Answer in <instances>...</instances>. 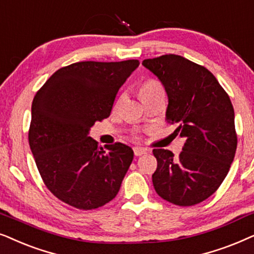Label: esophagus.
I'll return each mask as SVG.
<instances>
[{
    "instance_id": "1",
    "label": "esophagus",
    "mask_w": 254,
    "mask_h": 254,
    "mask_svg": "<svg viewBox=\"0 0 254 254\" xmlns=\"http://www.w3.org/2000/svg\"><path fill=\"white\" fill-rule=\"evenodd\" d=\"M146 148L144 147H133V153L136 157H140V155H143L146 153Z\"/></svg>"
}]
</instances>
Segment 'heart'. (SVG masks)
I'll list each match as a JSON object with an SVG mask.
<instances>
[{
  "instance_id": "b5f03b06",
  "label": "heart",
  "mask_w": 254,
  "mask_h": 254,
  "mask_svg": "<svg viewBox=\"0 0 254 254\" xmlns=\"http://www.w3.org/2000/svg\"><path fill=\"white\" fill-rule=\"evenodd\" d=\"M161 94H164V88H162L159 81L153 79L146 80L139 88V95L141 100L155 95H161Z\"/></svg>"
}]
</instances>
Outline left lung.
Here are the masks:
<instances>
[{
	"label": "left lung",
	"instance_id": "obj_1",
	"mask_svg": "<svg viewBox=\"0 0 254 254\" xmlns=\"http://www.w3.org/2000/svg\"><path fill=\"white\" fill-rule=\"evenodd\" d=\"M168 96L166 121L186 138L178 158L154 148V189L171 203L189 207L207 200L224 180L235 158L237 133L230 97L205 67L177 54L145 59Z\"/></svg>",
	"mask_w": 254,
	"mask_h": 254
}]
</instances>
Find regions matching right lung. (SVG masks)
<instances>
[{
    "label": "right lung",
    "mask_w": 254,
    "mask_h": 254,
    "mask_svg": "<svg viewBox=\"0 0 254 254\" xmlns=\"http://www.w3.org/2000/svg\"><path fill=\"white\" fill-rule=\"evenodd\" d=\"M138 66V60L75 63L53 73L37 92L29 144L44 184L60 201L92 210L117 195L132 148L100 147L88 132L110 116L118 90Z\"/></svg>",
    "instance_id": "obj_1"
}]
</instances>
